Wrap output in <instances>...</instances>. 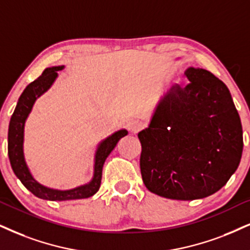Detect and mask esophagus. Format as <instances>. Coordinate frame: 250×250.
<instances>
[{
    "label": "esophagus",
    "mask_w": 250,
    "mask_h": 250,
    "mask_svg": "<svg viewBox=\"0 0 250 250\" xmlns=\"http://www.w3.org/2000/svg\"><path fill=\"white\" fill-rule=\"evenodd\" d=\"M143 127L144 125L141 121H138V120H134V121L129 123V130H130L132 134H137L138 131L143 129Z\"/></svg>",
    "instance_id": "obj_1"
}]
</instances>
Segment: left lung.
Instances as JSON below:
<instances>
[{
  "instance_id": "1",
  "label": "left lung",
  "mask_w": 250,
  "mask_h": 250,
  "mask_svg": "<svg viewBox=\"0 0 250 250\" xmlns=\"http://www.w3.org/2000/svg\"><path fill=\"white\" fill-rule=\"evenodd\" d=\"M138 132L143 182L170 200L192 201L226 185L242 156V125L229 90L210 71L189 67Z\"/></svg>"
}]
</instances>
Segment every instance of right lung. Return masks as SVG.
I'll list each match as a JSON object with an SVG mask.
<instances>
[{"instance_id": "1", "label": "right lung", "mask_w": 250, "mask_h": 250, "mask_svg": "<svg viewBox=\"0 0 250 250\" xmlns=\"http://www.w3.org/2000/svg\"><path fill=\"white\" fill-rule=\"evenodd\" d=\"M63 68L64 65L46 68L40 77L27 85L18 99L17 106H16L14 114L10 119V123H9L8 131V154L16 176L33 195L48 201L81 200V198L91 197L96 194L99 190L100 183H102L103 166L105 164L106 158L114 150L118 142L125 135H128V131L125 129H121L100 142L96 150V154H94L93 178L86 185L69 189V190H59V189L45 187L33 178L24 157L25 122L33 108L36 100L49 90V87L52 86L58 77V71L62 70Z\"/></svg>"}]
</instances>
